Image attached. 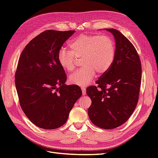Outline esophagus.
<instances>
[{"instance_id":"esophagus-1","label":"esophagus","mask_w":158,"mask_h":158,"mask_svg":"<svg viewBox=\"0 0 158 158\" xmlns=\"http://www.w3.org/2000/svg\"><path fill=\"white\" fill-rule=\"evenodd\" d=\"M82 94L83 95H85V94H86V92H85V88H82Z\"/></svg>"}]
</instances>
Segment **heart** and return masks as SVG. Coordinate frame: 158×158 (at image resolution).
<instances>
[{
    "instance_id": "obj_1",
    "label": "heart",
    "mask_w": 158,
    "mask_h": 158,
    "mask_svg": "<svg viewBox=\"0 0 158 158\" xmlns=\"http://www.w3.org/2000/svg\"><path fill=\"white\" fill-rule=\"evenodd\" d=\"M71 51L61 48L58 52V60L65 70L73 71L76 59H82L84 66L69 76L70 84L85 86L93 80L95 72L103 74L111 67L115 56V45L107 35L81 34L70 44Z\"/></svg>"
}]
</instances>
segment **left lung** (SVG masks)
Masks as SVG:
<instances>
[{
    "mask_svg": "<svg viewBox=\"0 0 158 158\" xmlns=\"http://www.w3.org/2000/svg\"><path fill=\"white\" fill-rule=\"evenodd\" d=\"M115 40V56L111 67L86 89L92 100L89 118L95 126L115 128L125 123L135 111L139 98L142 67L135 47L115 29H106Z\"/></svg>",
    "mask_w": 158,
    "mask_h": 158,
    "instance_id": "1",
    "label": "left lung"
}]
</instances>
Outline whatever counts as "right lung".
<instances>
[{"label": "right lung", "mask_w": 158, "mask_h": 158, "mask_svg": "<svg viewBox=\"0 0 158 158\" xmlns=\"http://www.w3.org/2000/svg\"><path fill=\"white\" fill-rule=\"evenodd\" d=\"M75 31L46 30L33 38L22 52L15 74L21 108L30 121L44 129L66 122L82 92L78 85H66V75L58 52Z\"/></svg>", "instance_id": "obj_1"}]
</instances>
